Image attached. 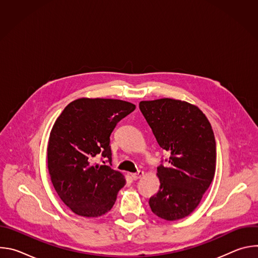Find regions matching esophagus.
Returning <instances> with one entry per match:
<instances>
[{
	"instance_id": "obj_1",
	"label": "esophagus",
	"mask_w": 258,
	"mask_h": 258,
	"mask_svg": "<svg viewBox=\"0 0 258 258\" xmlns=\"http://www.w3.org/2000/svg\"><path fill=\"white\" fill-rule=\"evenodd\" d=\"M144 171L143 170H139L138 172H135V173H132V177H133V179H139V178H141L143 175H144Z\"/></svg>"
}]
</instances>
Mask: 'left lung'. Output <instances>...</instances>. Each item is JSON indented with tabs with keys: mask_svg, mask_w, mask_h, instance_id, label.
Instances as JSON below:
<instances>
[{
	"mask_svg": "<svg viewBox=\"0 0 258 258\" xmlns=\"http://www.w3.org/2000/svg\"><path fill=\"white\" fill-rule=\"evenodd\" d=\"M139 107L159 146L170 154L169 165L157 167L160 187L149 205L162 219H181L196 209L214 177L211 124L196 105L186 101L163 98L141 101Z\"/></svg>",
	"mask_w": 258,
	"mask_h": 258,
	"instance_id": "obj_1",
	"label": "left lung"
}]
</instances>
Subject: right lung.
<instances>
[{
  "instance_id": "right-lung-1",
  "label": "right lung",
  "mask_w": 258,
  "mask_h": 258,
  "mask_svg": "<svg viewBox=\"0 0 258 258\" xmlns=\"http://www.w3.org/2000/svg\"><path fill=\"white\" fill-rule=\"evenodd\" d=\"M136 105L117 99L80 98L56 119L48 142V169L60 199L85 217H98L112 208L124 175L94 162L102 155L111 162L110 135Z\"/></svg>"
}]
</instances>
